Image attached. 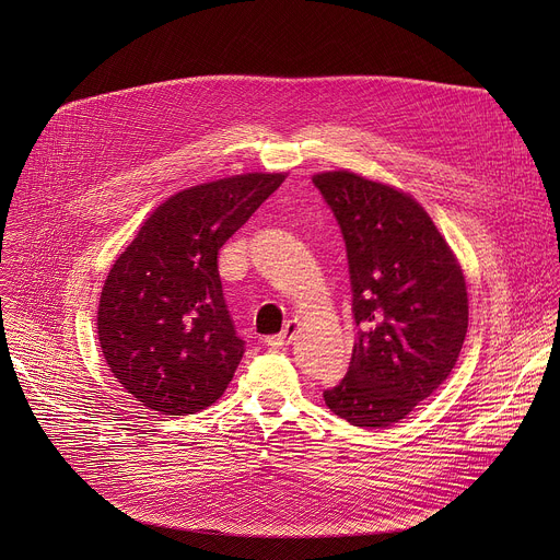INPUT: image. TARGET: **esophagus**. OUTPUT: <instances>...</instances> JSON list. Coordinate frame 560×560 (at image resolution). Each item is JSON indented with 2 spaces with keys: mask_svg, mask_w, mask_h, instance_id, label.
I'll use <instances>...</instances> for the list:
<instances>
[{
  "mask_svg": "<svg viewBox=\"0 0 560 560\" xmlns=\"http://www.w3.org/2000/svg\"><path fill=\"white\" fill-rule=\"evenodd\" d=\"M296 328H299L296 322H288V324L283 326V330H281L279 335H275V337H268L266 343H268L270 348H283V346H288V343L294 339Z\"/></svg>",
  "mask_w": 560,
  "mask_h": 560,
  "instance_id": "1",
  "label": "esophagus"
}]
</instances>
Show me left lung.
<instances>
[{
  "instance_id": "8db88e82",
  "label": "left lung",
  "mask_w": 560,
  "mask_h": 560,
  "mask_svg": "<svg viewBox=\"0 0 560 560\" xmlns=\"http://www.w3.org/2000/svg\"><path fill=\"white\" fill-rule=\"evenodd\" d=\"M341 228L357 341L326 406L357 428L406 419L452 372L467 332L465 277L406 192L348 171L314 175Z\"/></svg>"
}]
</instances>
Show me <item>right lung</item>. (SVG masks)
Here are the masks:
<instances>
[{
	"label": "right lung",
	"instance_id": "right-lung-1",
	"mask_svg": "<svg viewBox=\"0 0 560 560\" xmlns=\"http://www.w3.org/2000/svg\"><path fill=\"white\" fill-rule=\"evenodd\" d=\"M283 179L246 173L173 195L110 268L97 310L102 352L148 410L201 412L232 381L246 343L228 314L217 255Z\"/></svg>",
	"mask_w": 560,
	"mask_h": 560
}]
</instances>
